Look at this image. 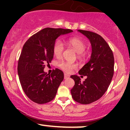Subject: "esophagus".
<instances>
[{
    "instance_id": "34e87169",
    "label": "esophagus",
    "mask_w": 130,
    "mask_h": 130,
    "mask_svg": "<svg viewBox=\"0 0 130 130\" xmlns=\"http://www.w3.org/2000/svg\"><path fill=\"white\" fill-rule=\"evenodd\" d=\"M69 77H70V76L68 75V74H64V79H67L69 78Z\"/></svg>"
}]
</instances>
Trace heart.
Returning <instances> with one entry per match:
<instances>
[{"label": "heart", "instance_id": "heart-1", "mask_svg": "<svg viewBox=\"0 0 130 130\" xmlns=\"http://www.w3.org/2000/svg\"><path fill=\"white\" fill-rule=\"evenodd\" d=\"M67 43L69 46L72 47L75 51L79 54V56L83 55V52L86 49V46L84 41L79 38H71L68 40ZM63 44L62 41L58 40L54 43L53 46V53L55 56L60 57L62 55L63 51ZM59 67L65 72L70 73L73 70L77 68V65L75 63H70L67 62H60L59 63Z\"/></svg>", "mask_w": 130, "mask_h": 130}]
</instances>
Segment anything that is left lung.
I'll return each instance as SVG.
<instances>
[{
	"label": "left lung",
	"mask_w": 130,
	"mask_h": 130,
	"mask_svg": "<svg viewBox=\"0 0 130 130\" xmlns=\"http://www.w3.org/2000/svg\"><path fill=\"white\" fill-rule=\"evenodd\" d=\"M77 31L89 40L92 54L90 60L79 71L80 75L87 76L86 80L81 83L79 76H70L75 83L71 93L74 101L87 104L99 100L106 92L114 75V58L111 49L102 37L90 31Z\"/></svg>",
	"instance_id": "1"
}]
</instances>
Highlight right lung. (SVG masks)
I'll return each instance as SVG.
<instances>
[{
  "label": "right lung",
  "instance_id": "add662e5",
  "mask_svg": "<svg viewBox=\"0 0 130 130\" xmlns=\"http://www.w3.org/2000/svg\"><path fill=\"white\" fill-rule=\"evenodd\" d=\"M72 30L45 28L30 37L24 44L18 64V73L24 92L38 104L52 101L63 80V71L56 68L51 74L44 71L54 57L53 46L57 38Z\"/></svg>",
  "mask_w": 130,
  "mask_h": 130
}]
</instances>
